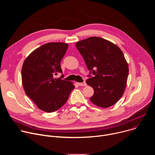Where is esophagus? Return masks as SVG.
I'll return each mask as SVG.
<instances>
[{
  "label": "esophagus",
  "instance_id": "obj_1",
  "mask_svg": "<svg viewBox=\"0 0 155 155\" xmlns=\"http://www.w3.org/2000/svg\"><path fill=\"white\" fill-rule=\"evenodd\" d=\"M77 84L80 86H86V83L85 81L83 82V83H77Z\"/></svg>",
  "mask_w": 155,
  "mask_h": 155
}]
</instances>
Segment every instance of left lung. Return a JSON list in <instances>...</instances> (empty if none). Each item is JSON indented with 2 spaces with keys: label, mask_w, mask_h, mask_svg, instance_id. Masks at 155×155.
<instances>
[{
  "label": "left lung",
  "mask_w": 155,
  "mask_h": 155,
  "mask_svg": "<svg viewBox=\"0 0 155 155\" xmlns=\"http://www.w3.org/2000/svg\"><path fill=\"white\" fill-rule=\"evenodd\" d=\"M75 45L90 71L86 83L94 89L90 100L102 108L114 105L124 92L129 74L122 51L111 41L98 37L81 40Z\"/></svg>",
  "instance_id": "8db88e82"
}]
</instances>
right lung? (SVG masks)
<instances>
[{"instance_id": "add662e5", "label": "right lung", "mask_w": 155, "mask_h": 155, "mask_svg": "<svg viewBox=\"0 0 155 155\" xmlns=\"http://www.w3.org/2000/svg\"><path fill=\"white\" fill-rule=\"evenodd\" d=\"M68 44L52 42L44 44L25 59L21 70L22 83L26 95L37 107L46 112H53L67 102L75 86L71 81L55 78L62 74L61 61Z\"/></svg>"}]
</instances>
